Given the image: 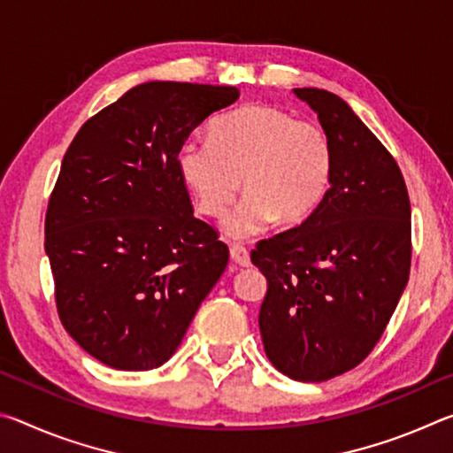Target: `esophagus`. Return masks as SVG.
Returning <instances> with one entry per match:
<instances>
[{
    "instance_id": "obj_1",
    "label": "esophagus",
    "mask_w": 453,
    "mask_h": 453,
    "mask_svg": "<svg viewBox=\"0 0 453 453\" xmlns=\"http://www.w3.org/2000/svg\"><path fill=\"white\" fill-rule=\"evenodd\" d=\"M229 254H232L234 264H237L240 267H248L251 264L250 262V251L245 250L242 243H234L232 245V251H229Z\"/></svg>"
}]
</instances>
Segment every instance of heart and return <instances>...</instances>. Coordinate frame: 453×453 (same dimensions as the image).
I'll return each instance as SVG.
<instances>
[{
  "instance_id": "obj_1",
  "label": "heart",
  "mask_w": 453,
  "mask_h": 453,
  "mask_svg": "<svg viewBox=\"0 0 453 453\" xmlns=\"http://www.w3.org/2000/svg\"><path fill=\"white\" fill-rule=\"evenodd\" d=\"M178 165L205 218H224L227 234L248 237L278 218L297 224L326 197L334 178L332 137L316 121H296L273 105H245L213 121L211 140H188Z\"/></svg>"
}]
</instances>
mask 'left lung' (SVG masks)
<instances>
[{
  "label": "left lung",
  "instance_id": "1",
  "mask_svg": "<svg viewBox=\"0 0 453 453\" xmlns=\"http://www.w3.org/2000/svg\"><path fill=\"white\" fill-rule=\"evenodd\" d=\"M335 151L326 197L302 226L251 250L267 280L259 310L265 356L297 381H326L372 354L410 278L411 208L400 165L349 105L294 89Z\"/></svg>",
  "mask_w": 453,
  "mask_h": 453
}]
</instances>
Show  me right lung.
Here are the masks:
<instances>
[{
	"label": "right lung",
	"mask_w": 453,
	"mask_h": 453,
	"mask_svg": "<svg viewBox=\"0 0 453 453\" xmlns=\"http://www.w3.org/2000/svg\"><path fill=\"white\" fill-rule=\"evenodd\" d=\"M237 97L229 86L142 83L67 148L45 213V254L61 324L102 364H165L224 273L229 250L194 218L178 156Z\"/></svg>",
	"instance_id": "right-lung-1"
}]
</instances>
